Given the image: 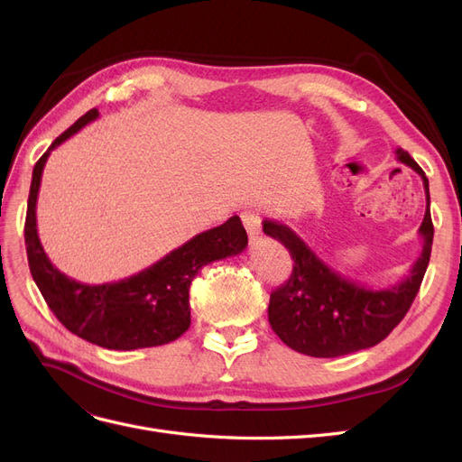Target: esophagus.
<instances>
[{"label": "esophagus", "instance_id": "esophagus-1", "mask_svg": "<svg viewBox=\"0 0 462 462\" xmlns=\"http://www.w3.org/2000/svg\"><path fill=\"white\" fill-rule=\"evenodd\" d=\"M241 221H243V226H245L250 239H256V236L262 231V216H260V212H256V209H246V212L241 214Z\"/></svg>", "mask_w": 462, "mask_h": 462}]
</instances>
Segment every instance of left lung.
<instances>
[{"label": "left lung", "instance_id": "8db88e82", "mask_svg": "<svg viewBox=\"0 0 462 462\" xmlns=\"http://www.w3.org/2000/svg\"><path fill=\"white\" fill-rule=\"evenodd\" d=\"M397 160L422 177L426 190V214L418 233L422 253L404 277L393 287L368 289L343 277L321 262L314 250L285 223L265 219L263 233L282 243L292 258L289 282L277 287L268 306V319L292 351L335 358L370 348L383 341L409 312L424 279L433 241V223L430 216L428 177L409 152L397 148Z\"/></svg>", "mask_w": 462, "mask_h": 462}]
</instances>
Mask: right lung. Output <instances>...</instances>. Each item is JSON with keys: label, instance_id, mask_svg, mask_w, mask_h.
Listing matches in <instances>:
<instances>
[{"label": "right lung", "instance_id": "obj_1", "mask_svg": "<svg viewBox=\"0 0 462 462\" xmlns=\"http://www.w3.org/2000/svg\"><path fill=\"white\" fill-rule=\"evenodd\" d=\"M97 109H90L46 150L32 171L24 221L26 256L34 283L50 310L79 337L111 351L171 343L190 326L189 287L206 263L241 254L248 245L239 216L223 226L192 236L141 273L116 283L87 285L61 273L46 256L36 229V200L40 180L53 148L94 121Z\"/></svg>", "mask_w": 462, "mask_h": 462}]
</instances>
